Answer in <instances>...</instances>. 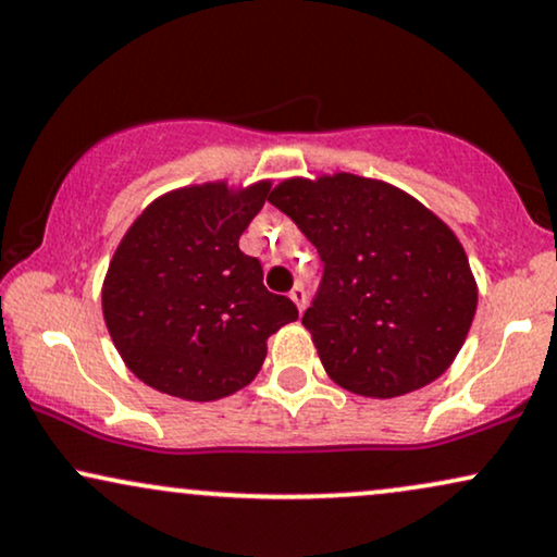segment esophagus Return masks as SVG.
I'll list each match as a JSON object with an SVG mask.
<instances>
[{"instance_id":"obj_1","label":"esophagus","mask_w":557,"mask_h":557,"mask_svg":"<svg viewBox=\"0 0 557 557\" xmlns=\"http://www.w3.org/2000/svg\"><path fill=\"white\" fill-rule=\"evenodd\" d=\"M289 299L294 301V305H297V310L299 312H305V307H307V292H305V286H294V289L289 292Z\"/></svg>"}]
</instances>
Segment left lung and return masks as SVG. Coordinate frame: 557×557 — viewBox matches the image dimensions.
Returning <instances> with one entry per match:
<instances>
[{"mask_svg":"<svg viewBox=\"0 0 557 557\" xmlns=\"http://www.w3.org/2000/svg\"><path fill=\"white\" fill-rule=\"evenodd\" d=\"M325 263L301 318L327 376L363 397H400L451 367L478 284L455 232L421 201L351 173L289 177L268 196Z\"/></svg>","mask_w":557,"mask_h":557,"instance_id":"left-lung-1","label":"left lung"}]
</instances>
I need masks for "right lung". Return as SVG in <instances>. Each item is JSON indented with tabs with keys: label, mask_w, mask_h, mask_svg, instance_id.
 <instances>
[{
	"label": "right lung",
	"mask_w": 557,
	"mask_h": 557,
	"mask_svg": "<svg viewBox=\"0 0 557 557\" xmlns=\"http://www.w3.org/2000/svg\"><path fill=\"white\" fill-rule=\"evenodd\" d=\"M268 190V181L188 185L128 226L102 281V318L144 384L196 403L237 393L263 367L265 341L299 318L239 250Z\"/></svg>",
	"instance_id": "1"
}]
</instances>
